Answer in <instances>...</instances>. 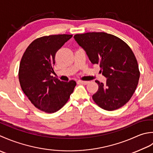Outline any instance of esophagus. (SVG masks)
<instances>
[{"instance_id":"34e87169","label":"esophagus","mask_w":153,"mask_h":153,"mask_svg":"<svg viewBox=\"0 0 153 153\" xmlns=\"http://www.w3.org/2000/svg\"><path fill=\"white\" fill-rule=\"evenodd\" d=\"M79 82L81 84H83V85H87V84L89 83V81H85V80H79Z\"/></svg>"}]
</instances>
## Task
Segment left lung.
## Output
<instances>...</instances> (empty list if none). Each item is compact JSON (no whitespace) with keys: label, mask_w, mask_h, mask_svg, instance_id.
<instances>
[{"label":"left lung","mask_w":153,"mask_h":153,"mask_svg":"<svg viewBox=\"0 0 153 153\" xmlns=\"http://www.w3.org/2000/svg\"><path fill=\"white\" fill-rule=\"evenodd\" d=\"M92 64H98L106 83L96 80L98 90L93 100L104 110L119 109L129 102L137 86L140 72L131 49L119 37L105 32L74 36Z\"/></svg>","instance_id":"obj_1"}]
</instances>
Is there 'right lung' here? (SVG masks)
<instances>
[{"instance_id":"right-lung-1","label":"right lung","mask_w":153,"mask_h":153,"mask_svg":"<svg viewBox=\"0 0 153 153\" xmlns=\"http://www.w3.org/2000/svg\"><path fill=\"white\" fill-rule=\"evenodd\" d=\"M73 35L59 34L34 40L24 53L18 79L22 90L34 106L52 114L66 104L76 83L63 82L51 75L57 51Z\"/></svg>"}]
</instances>
